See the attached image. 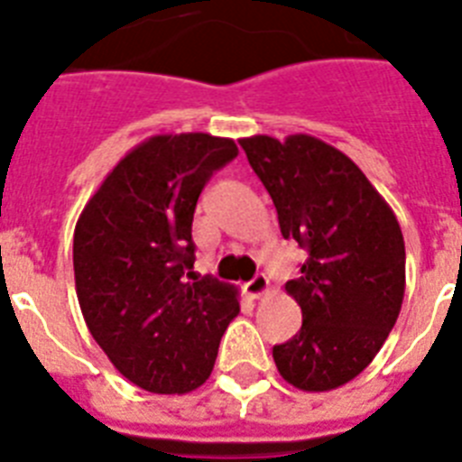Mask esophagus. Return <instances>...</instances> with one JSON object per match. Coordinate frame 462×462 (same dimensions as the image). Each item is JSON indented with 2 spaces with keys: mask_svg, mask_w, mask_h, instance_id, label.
I'll return each mask as SVG.
<instances>
[{
  "mask_svg": "<svg viewBox=\"0 0 462 462\" xmlns=\"http://www.w3.org/2000/svg\"><path fill=\"white\" fill-rule=\"evenodd\" d=\"M244 291H246L249 299H261V296L268 291V277L256 275L254 280H249V282L244 284Z\"/></svg>",
  "mask_w": 462,
  "mask_h": 462,
  "instance_id": "esophagus-1",
  "label": "esophagus"
}]
</instances>
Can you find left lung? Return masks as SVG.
Wrapping results in <instances>:
<instances>
[{
	"label": "left lung",
	"mask_w": 462,
	"mask_h": 462,
	"mask_svg": "<svg viewBox=\"0 0 462 462\" xmlns=\"http://www.w3.org/2000/svg\"><path fill=\"white\" fill-rule=\"evenodd\" d=\"M275 204L284 239L309 251L284 284L301 306V329L273 346L284 380L329 392L361 374L399 318L406 246L399 220L363 171L310 134L239 140Z\"/></svg>",
	"instance_id": "8db88e82"
}]
</instances>
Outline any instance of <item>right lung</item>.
I'll return each mask as SVG.
<instances>
[{
  "label": "right lung",
  "instance_id": "add662e5",
  "mask_svg": "<svg viewBox=\"0 0 462 462\" xmlns=\"http://www.w3.org/2000/svg\"><path fill=\"white\" fill-rule=\"evenodd\" d=\"M237 153L227 137L153 134L118 161L75 225L82 318L116 370L146 392L201 387L239 313L232 284L192 273L199 194Z\"/></svg>",
  "mask_w": 462,
  "mask_h": 462
}]
</instances>
